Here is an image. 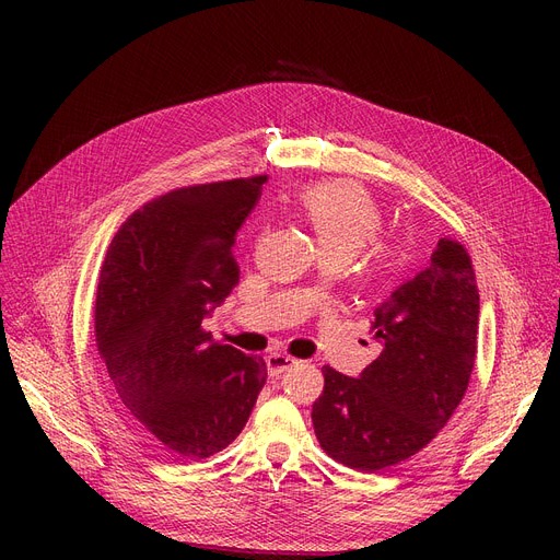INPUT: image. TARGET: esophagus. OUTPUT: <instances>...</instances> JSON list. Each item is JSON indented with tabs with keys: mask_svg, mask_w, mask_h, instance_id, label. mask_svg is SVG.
<instances>
[{
	"mask_svg": "<svg viewBox=\"0 0 560 560\" xmlns=\"http://www.w3.org/2000/svg\"><path fill=\"white\" fill-rule=\"evenodd\" d=\"M295 363H298V361L292 359V357H288V354H270V357H265V365H268L270 376L283 374L288 368H292Z\"/></svg>",
	"mask_w": 560,
	"mask_h": 560,
	"instance_id": "34e87169",
	"label": "esophagus"
}]
</instances>
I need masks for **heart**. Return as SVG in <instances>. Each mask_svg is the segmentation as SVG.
<instances>
[{
	"mask_svg": "<svg viewBox=\"0 0 560 560\" xmlns=\"http://www.w3.org/2000/svg\"><path fill=\"white\" fill-rule=\"evenodd\" d=\"M300 209L315 229L325 254L354 256L376 238L381 229L378 206L357 184L331 182L311 186L300 195ZM372 260L376 270H390L397 262V249L374 245Z\"/></svg>",
	"mask_w": 560,
	"mask_h": 560,
	"instance_id": "1",
	"label": "heart"
}]
</instances>
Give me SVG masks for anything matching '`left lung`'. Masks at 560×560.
<instances>
[{"label":"left lung","mask_w":560,"mask_h":560,"mask_svg":"<svg viewBox=\"0 0 560 560\" xmlns=\"http://www.w3.org/2000/svg\"><path fill=\"white\" fill-rule=\"evenodd\" d=\"M479 288L467 249L440 238L431 265L374 311L378 357L359 378L325 365L313 404L319 447L378 472L424 450L458 408L477 359Z\"/></svg>","instance_id":"1"}]
</instances>
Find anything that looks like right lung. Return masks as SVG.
<instances>
[{
    "mask_svg": "<svg viewBox=\"0 0 560 560\" xmlns=\"http://www.w3.org/2000/svg\"><path fill=\"white\" fill-rule=\"evenodd\" d=\"M268 176L170 190L147 201L108 245L95 340L122 420L174 460L209 458L249 420L268 378L260 357L201 327L238 285L241 229Z\"/></svg>",
    "mask_w": 560,
    "mask_h": 560,
    "instance_id": "1",
    "label": "right lung"
}]
</instances>
